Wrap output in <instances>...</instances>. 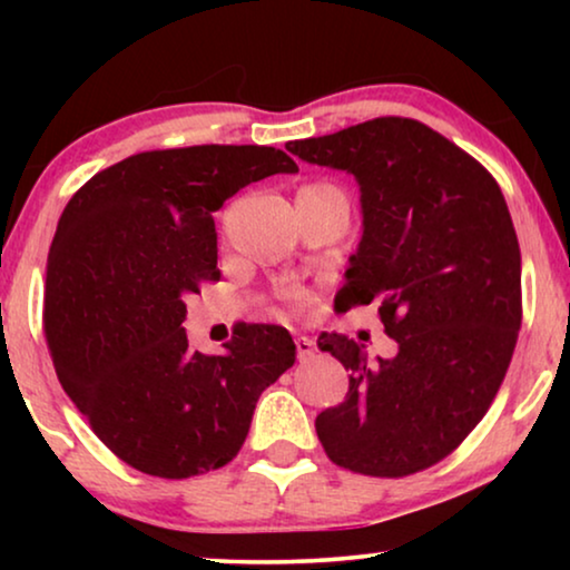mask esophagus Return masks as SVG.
<instances>
[{
	"label": "esophagus",
	"instance_id": "obj_1",
	"mask_svg": "<svg viewBox=\"0 0 570 570\" xmlns=\"http://www.w3.org/2000/svg\"><path fill=\"white\" fill-rule=\"evenodd\" d=\"M295 353H298V361H311L316 355L314 340L308 337H295Z\"/></svg>",
	"mask_w": 570,
	"mask_h": 570
}]
</instances>
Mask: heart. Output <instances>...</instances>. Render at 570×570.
<instances>
[{
  "label": "heart",
  "instance_id": "1",
  "mask_svg": "<svg viewBox=\"0 0 570 570\" xmlns=\"http://www.w3.org/2000/svg\"><path fill=\"white\" fill-rule=\"evenodd\" d=\"M314 186H318V189H332V186H326V184H314Z\"/></svg>",
  "mask_w": 570,
  "mask_h": 570
}]
</instances>
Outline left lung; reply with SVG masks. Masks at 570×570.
<instances>
[{
    "label": "left lung",
    "instance_id": "1",
    "mask_svg": "<svg viewBox=\"0 0 570 570\" xmlns=\"http://www.w3.org/2000/svg\"><path fill=\"white\" fill-rule=\"evenodd\" d=\"M287 150L347 170L361 186L363 238L340 311L379 303L394 357L345 334L318 347L350 373L345 402L316 417L334 464L404 478L449 456L485 417L521 330V252L495 178L415 119L381 116Z\"/></svg>",
    "mask_w": 570,
    "mask_h": 570
}]
</instances>
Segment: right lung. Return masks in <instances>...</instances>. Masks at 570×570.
<instances>
[{"label":"right lung","instance_id":"add662e5","mask_svg":"<svg viewBox=\"0 0 570 570\" xmlns=\"http://www.w3.org/2000/svg\"><path fill=\"white\" fill-rule=\"evenodd\" d=\"M291 155L262 145L137 153L75 191L46 264L43 332L59 384L121 462L184 480L228 464L264 389L295 363L275 324L189 347L186 295L220 279L213 213Z\"/></svg>","mask_w":570,"mask_h":570}]
</instances>
